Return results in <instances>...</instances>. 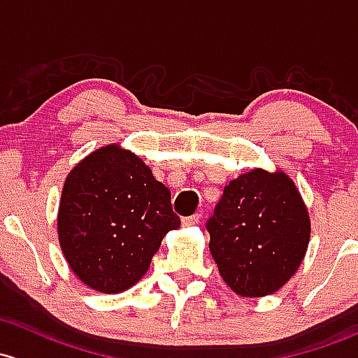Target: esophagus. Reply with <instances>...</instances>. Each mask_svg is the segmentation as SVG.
<instances>
[{"label":"esophagus","mask_w":358,"mask_h":358,"mask_svg":"<svg viewBox=\"0 0 358 358\" xmlns=\"http://www.w3.org/2000/svg\"><path fill=\"white\" fill-rule=\"evenodd\" d=\"M199 221H201V214H192V216H187V217H183L182 220V224L183 227H194V224H197Z\"/></svg>","instance_id":"esophagus-1"}]
</instances>
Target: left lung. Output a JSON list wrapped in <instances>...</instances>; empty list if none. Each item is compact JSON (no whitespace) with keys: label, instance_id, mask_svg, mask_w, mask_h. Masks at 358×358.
I'll return each mask as SVG.
<instances>
[{"label":"left lung","instance_id":"left-lung-1","mask_svg":"<svg viewBox=\"0 0 358 358\" xmlns=\"http://www.w3.org/2000/svg\"><path fill=\"white\" fill-rule=\"evenodd\" d=\"M224 283L242 296H264L299 269L310 220L285 173L254 169L231 180L206 223Z\"/></svg>","mask_w":358,"mask_h":358}]
</instances>
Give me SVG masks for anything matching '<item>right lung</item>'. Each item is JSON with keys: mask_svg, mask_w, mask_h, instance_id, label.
Listing matches in <instances>:
<instances>
[{"mask_svg": "<svg viewBox=\"0 0 358 358\" xmlns=\"http://www.w3.org/2000/svg\"><path fill=\"white\" fill-rule=\"evenodd\" d=\"M176 228L168 187L118 145L85 157L63 187L59 245L71 271L97 292L120 293L137 283L163 236Z\"/></svg>", "mask_w": 358, "mask_h": 358, "instance_id": "1", "label": "right lung"}]
</instances>
